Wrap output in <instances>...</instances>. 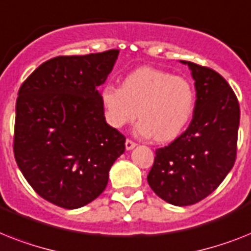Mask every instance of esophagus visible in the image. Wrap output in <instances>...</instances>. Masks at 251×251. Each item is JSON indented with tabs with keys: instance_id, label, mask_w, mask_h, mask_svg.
Here are the masks:
<instances>
[{
	"instance_id": "obj_1",
	"label": "esophagus",
	"mask_w": 251,
	"mask_h": 251,
	"mask_svg": "<svg viewBox=\"0 0 251 251\" xmlns=\"http://www.w3.org/2000/svg\"><path fill=\"white\" fill-rule=\"evenodd\" d=\"M135 146H136V143H134V142H132V140H130V139H127L125 142V147H126V150H127V151L132 150V148H134Z\"/></svg>"
}]
</instances>
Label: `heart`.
Listing matches in <instances>:
<instances>
[{"label":"heart","instance_id":"b5f03b06","mask_svg":"<svg viewBox=\"0 0 251 251\" xmlns=\"http://www.w3.org/2000/svg\"><path fill=\"white\" fill-rule=\"evenodd\" d=\"M105 120L122 129L138 117L136 134L169 142L184 130L195 111V90L188 79L143 67L125 77L121 87L107 85L100 93Z\"/></svg>","mask_w":251,"mask_h":251}]
</instances>
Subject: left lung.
<instances>
[{"label":"left lung","mask_w":251,"mask_h":251,"mask_svg":"<svg viewBox=\"0 0 251 251\" xmlns=\"http://www.w3.org/2000/svg\"><path fill=\"white\" fill-rule=\"evenodd\" d=\"M188 64L196 87L192 121L174 142L156 150L147 176L153 192L166 202H199L221 184L237 153L240 105L236 94L214 69Z\"/></svg>","instance_id":"left-lung-1"}]
</instances>
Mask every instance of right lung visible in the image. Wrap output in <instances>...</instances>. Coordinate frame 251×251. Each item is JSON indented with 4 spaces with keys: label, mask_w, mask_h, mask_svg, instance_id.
Wrapping results in <instances>:
<instances>
[{
    "label": "right lung",
    "mask_w": 251,
    "mask_h": 251,
    "mask_svg": "<svg viewBox=\"0 0 251 251\" xmlns=\"http://www.w3.org/2000/svg\"><path fill=\"white\" fill-rule=\"evenodd\" d=\"M119 52L56 56L20 86L15 161L30 187L56 206L77 209L94 201L125 152L126 138L105 122L98 91Z\"/></svg>",
    "instance_id": "obj_1"
}]
</instances>
